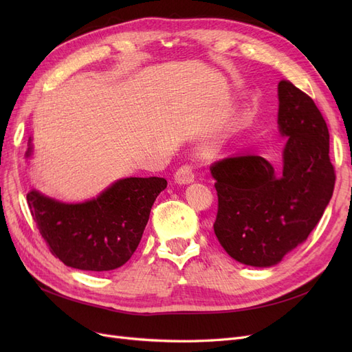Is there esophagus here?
<instances>
[{
	"label": "esophagus",
	"mask_w": 352,
	"mask_h": 352,
	"mask_svg": "<svg viewBox=\"0 0 352 352\" xmlns=\"http://www.w3.org/2000/svg\"><path fill=\"white\" fill-rule=\"evenodd\" d=\"M195 179V170L192 164H184L176 170L175 180L177 184H190Z\"/></svg>",
	"instance_id": "34e87169"
}]
</instances>
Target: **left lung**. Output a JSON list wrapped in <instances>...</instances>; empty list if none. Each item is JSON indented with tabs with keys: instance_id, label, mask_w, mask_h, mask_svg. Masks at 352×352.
<instances>
[{
	"instance_id": "left-lung-1",
	"label": "left lung",
	"mask_w": 352,
	"mask_h": 352,
	"mask_svg": "<svg viewBox=\"0 0 352 352\" xmlns=\"http://www.w3.org/2000/svg\"><path fill=\"white\" fill-rule=\"evenodd\" d=\"M279 131L283 167L274 173L255 154L223 158L210 167L219 206L212 228L232 258L255 267L279 263L322 219L335 188L329 129L313 98L280 80Z\"/></svg>"
}]
</instances>
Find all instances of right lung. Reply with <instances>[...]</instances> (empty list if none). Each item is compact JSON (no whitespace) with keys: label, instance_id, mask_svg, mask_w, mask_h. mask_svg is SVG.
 Listing matches in <instances>:
<instances>
[{"label":"right lung","instance_id":"right-lung-1","mask_svg":"<svg viewBox=\"0 0 352 352\" xmlns=\"http://www.w3.org/2000/svg\"><path fill=\"white\" fill-rule=\"evenodd\" d=\"M30 153L29 145L26 157ZM166 186L163 177H126L82 204H65L36 190L26 199L54 257L73 269L107 272L132 257L154 201Z\"/></svg>","mask_w":352,"mask_h":352}]
</instances>
